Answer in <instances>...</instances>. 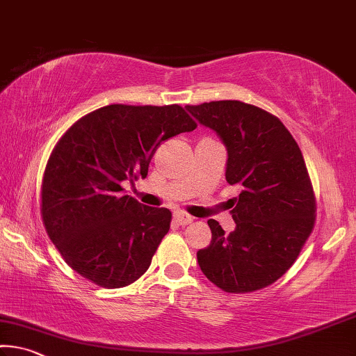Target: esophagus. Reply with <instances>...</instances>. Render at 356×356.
Listing matches in <instances>:
<instances>
[{
    "label": "esophagus",
    "instance_id": "1",
    "mask_svg": "<svg viewBox=\"0 0 356 356\" xmlns=\"http://www.w3.org/2000/svg\"><path fill=\"white\" fill-rule=\"evenodd\" d=\"M174 222H176L177 225H190V223H193V217L191 216H188V213H185V212H174Z\"/></svg>",
    "mask_w": 356,
    "mask_h": 356
}]
</instances>
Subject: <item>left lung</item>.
Listing matches in <instances>:
<instances>
[{"label": "left lung", "mask_w": 356, "mask_h": 356, "mask_svg": "<svg viewBox=\"0 0 356 356\" xmlns=\"http://www.w3.org/2000/svg\"><path fill=\"white\" fill-rule=\"evenodd\" d=\"M228 152L234 231L207 220L212 241L196 253L202 274L227 293H249L280 279L312 233L315 196L300 145L277 117L241 101L187 106Z\"/></svg>", "instance_id": "left-lung-1"}]
</instances>
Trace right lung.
<instances>
[{"instance_id":"1","label":"right lung","mask_w":356,"mask_h":356,"mask_svg":"<svg viewBox=\"0 0 356 356\" xmlns=\"http://www.w3.org/2000/svg\"><path fill=\"white\" fill-rule=\"evenodd\" d=\"M195 128L179 104H111L61 136L44 172L41 213L50 241L76 273L122 289L149 269L171 211L140 204L122 185L147 176L163 140Z\"/></svg>"}]
</instances>
